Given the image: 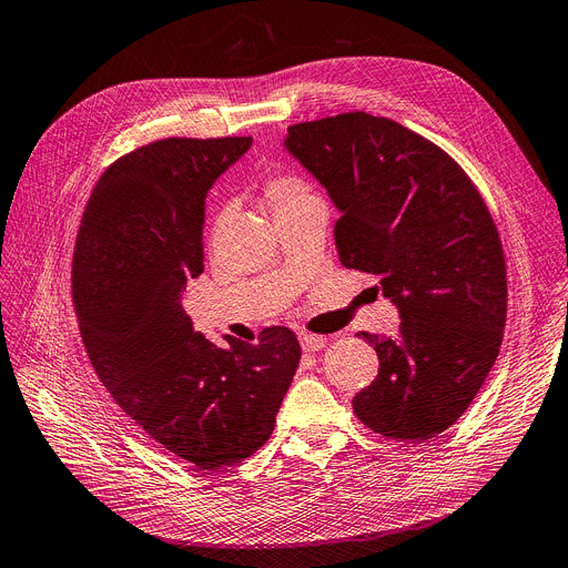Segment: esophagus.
Segmentation results:
<instances>
[{
	"mask_svg": "<svg viewBox=\"0 0 568 568\" xmlns=\"http://www.w3.org/2000/svg\"><path fill=\"white\" fill-rule=\"evenodd\" d=\"M298 343L306 352H317L326 345V337L324 335H315V333H301L298 335Z\"/></svg>",
	"mask_w": 568,
	"mask_h": 568,
	"instance_id": "1",
	"label": "esophagus"
}]
</instances>
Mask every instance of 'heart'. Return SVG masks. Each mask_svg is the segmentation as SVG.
Returning a JSON list of instances; mask_svg holds the SVG:
<instances>
[{
	"label": "heart",
	"mask_w": 568,
	"mask_h": 568,
	"mask_svg": "<svg viewBox=\"0 0 568 568\" xmlns=\"http://www.w3.org/2000/svg\"><path fill=\"white\" fill-rule=\"evenodd\" d=\"M306 196H311L308 182L294 173H274L264 180V199H267L274 212Z\"/></svg>",
	"instance_id": "1"
}]
</instances>
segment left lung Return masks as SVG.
Instances as JSON below:
<instances>
[{"label":"left lung","mask_w":568,"mask_h":568,"mask_svg":"<svg viewBox=\"0 0 568 568\" xmlns=\"http://www.w3.org/2000/svg\"><path fill=\"white\" fill-rule=\"evenodd\" d=\"M287 132L339 210V262L379 276L402 317L395 337L358 333L379 374L352 399L356 418L384 438H434L462 418L503 345L498 225L455 158L390 119L356 109Z\"/></svg>","instance_id":"1"}]
</instances>
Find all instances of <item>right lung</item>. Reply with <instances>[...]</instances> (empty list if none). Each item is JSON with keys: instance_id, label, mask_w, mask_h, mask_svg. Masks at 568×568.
Masks as SVG:
<instances>
[{"instance_id": "add662e5", "label": "right lung", "mask_w": 568, "mask_h": 568, "mask_svg": "<svg viewBox=\"0 0 568 568\" xmlns=\"http://www.w3.org/2000/svg\"><path fill=\"white\" fill-rule=\"evenodd\" d=\"M251 136H169L100 175L72 253V306L102 386L173 457L216 470L270 440L298 367L287 326L219 347L180 306L203 272L205 194Z\"/></svg>"}]
</instances>
